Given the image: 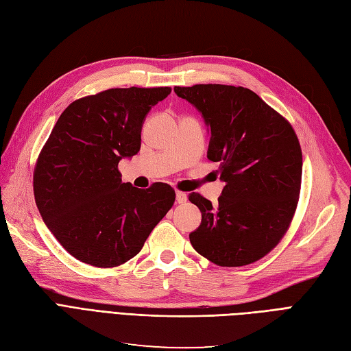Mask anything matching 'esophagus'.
Returning a JSON list of instances; mask_svg holds the SVG:
<instances>
[{
	"label": "esophagus",
	"mask_w": 351,
	"mask_h": 351,
	"mask_svg": "<svg viewBox=\"0 0 351 351\" xmlns=\"http://www.w3.org/2000/svg\"><path fill=\"white\" fill-rule=\"evenodd\" d=\"M176 200H177V204H184V202L187 200V195L183 192H176Z\"/></svg>",
	"instance_id": "34e87169"
}]
</instances>
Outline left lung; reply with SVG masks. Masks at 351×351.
<instances>
[{
	"label": "left lung",
	"mask_w": 351,
	"mask_h": 351,
	"mask_svg": "<svg viewBox=\"0 0 351 351\" xmlns=\"http://www.w3.org/2000/svg\"><path fill=\"white\" fill-rule=\"evenodd\" d=\"M209 127L208 158L226 183L218 204L199 193L202 212L190 243L219 267H243L269 253L289 228L299 202L302 149L291 124L256 93L228 84L176 86Z\"/></svg>",
	"instance_id": "8db88e82"
}]
</instances>
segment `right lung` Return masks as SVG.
<instances>
[{
    "label": "right lung",
    "mask_w": 351,
    "mask_h": 351,
    "mask_svg": "<svg viewBox=\"0 0 351 351\" xmlns=\"http://www.w3.org/2000/svg\"><path fill=\"white\" fill-rule=\"evenodd\" d=\"M171 88L108 89L62 111L34 173L39 214L71 256L98 268L130 261L171 209L165 183L121 182L119 162L141 149L147 112Z\"/></svg>",
    "instance_id": "obj_1"
}]
</instances>
